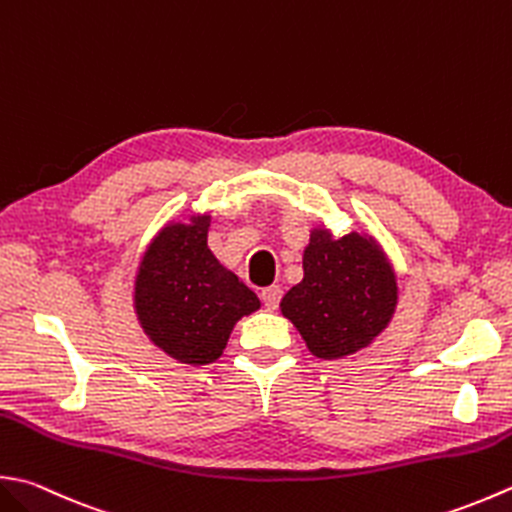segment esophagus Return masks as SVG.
<instances>
[{"mask_svg": "<svg viewBox=\"0 0 512 512\" xmlns=\"http://www.w3.org/2000/svg\"><path fill=\"white\" fill-rule=\"evenodd\" d=\"M279 299H282V288H279V286H268V288L262 290V302L268 310H275L277 304H279Z\"/></svg>", "mask_w": 512, "mask_h": 512, "instance_id": "esophagus-1", "label": "esophagus"}]
</instances>
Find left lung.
Returning <instances> with one entry per match:
<instances>
[{
	"instance_id": "left-lung-1",
	"label": "left lung",
	"mask_w": 512,
	"mask_h": 512,
	"mask_svg": "<svg viewBox=\"0 0 512 512\" xmlns=\"http://www.w3.org/2000/svg\"><path fill=\"white\" fill-rule=\"evenodd\" d=\"M304 279L284 295L282 315L293 322L317 359H344L384 333L399 302L397 273L370 233L335 237L310 228L302 257Z\"/></svg>"
}]
</instances>
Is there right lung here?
I'll use <instances>...</instances> for the list:
<instances>
[{
	"instance_id": "right-lung-1",
	"label": "right lung",
	"mask_w": 512,
	"mask_h": 512,
	"mask_svg": "<svg viewBox=\"0 0 512 512\" xmlns=\"http://www.w3.org/2000/svg\"><path fill=\"white\" fill-rule=\"evenodd\" d=\"M208 213L170 219L137 266L133 308L146 337L179 364L208 366L222 357L239 319L262 306L208 248Z\"/></svg>"
}]
</instances>
